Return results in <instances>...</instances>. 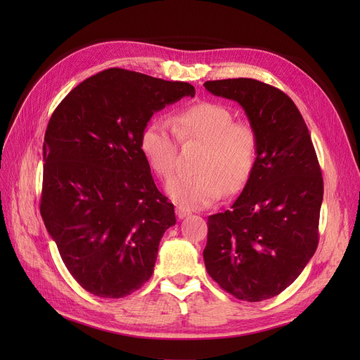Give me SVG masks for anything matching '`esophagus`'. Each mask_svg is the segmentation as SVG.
<instances>
[{"label": "esophagus", "mask_w": 360, "mask_h": 360, "mask_svg": "<svg viewBox=\"0 0 360 360\" xmlns=\"http://www.w3.org/2000/svg\"><path fill=\"white\" fill-rule=\"evenodd\" d=\"M176 214H177L179 219H183V217H186V216L191 214V210L184 209V207H181V205H177L176 207Z\"/></svg>", "instance_id": "34e87169"}]
</instances>
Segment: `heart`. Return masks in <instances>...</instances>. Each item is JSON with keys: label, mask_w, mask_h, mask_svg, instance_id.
I'll list each match as a JSON object with an SVG mask.
<instances>
[{"label": "heart", "mask_w": 360, "mask_h": 360, "mask_svg": "<svg viewBox=\"0 0 360 360\" xmlns=\"http://www.w3.org/2000/svg\"><path fill=\"white\" fill-rule=\"evenodd\" d=\"M230 108L202 101L183 108L168 122L156 118L141 134L139 147L158 176L168 179L176 169L177 138L200 143L202 151L191 176H177L167 183L169 197L189 209H201L219 200L225 189L236 193L245 188L258 158V136L249 123L234 122Z\"/></svg>", "instance_id": "b5f03b06"}]
</instances>
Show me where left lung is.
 <instances>
[{"instance_id": "obj_1", "label": "left lung", "mask_w": 360, "mask_h": 360, "mask_svg": "<svg viewBox=\"0 0 360 360\" xmlns=\"http://www.w3.org/2000/svg\"><path fill=\"white\" fill-rule=\"evenodd\" d=\"M204 86L240 103L258 136L255 168L240 197L207 221V274L236 299L275 297L297 279L319 246L323 177L309 130L276 86L250 78Z\"/></svg>"}]
</instances>
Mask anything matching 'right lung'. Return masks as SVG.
Here are the masks:
<instances>
[{
	"mask_svg": "<svg viewBox=\"0 0 360 360\" xmlns=\"http://www.w3.org/2000/svg\"><path fill=\"white\" fill-rule=\"evenodd\" d=\"M184 96H195L188 82L114 68L75 86L49 120L40 214L70 275L94 296H129L153 275L176 214L139 138L151 115Z\"/></svg>",
	"mask_w": 360,
	"mask_h": 360,
	"instance_id": "obj_1",
	"label": "right lung"
}]
</instances>
